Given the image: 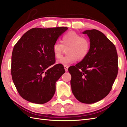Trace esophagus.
<instances>
[{
    "mask_svg": "<svg viewBox=\"0 0 127 127\" xmlns=\"http://www.w3.org/2000/svg\"><path fill=\"white\" fill-rule=\"evenodd\" d=\"M64 69H65V71H68V68H69V66H68V65H64Z\"/></svg>",
    "mask_w": 127,
    "mask_h": 127,
    "instance_id": "34e87169",
    "label": "esophagus"
}]
</instances>
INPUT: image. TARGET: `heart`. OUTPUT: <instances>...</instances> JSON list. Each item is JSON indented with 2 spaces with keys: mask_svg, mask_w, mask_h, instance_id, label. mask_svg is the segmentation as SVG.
<instances>
[{
  "mask_svg": "<svg viewBox=\"0 0 127 127\" xmlns=\"http://www.w3.org/2000/svg\"><path fill=\"white\" fill-rule=\"evenodd\" d=\"M67 55L58 61L63 65L74 63L77 59L82 61L88 56L90 51L91 44L87 37L75 32H69L62 36L61 44L55 42L52 46V52L57 59L61 58L64 48Z\"/></svg>",
  "mask_w": 127,
  "mask_h": 127,
  "instance_id": "1",
  "label": "heart"
}]
</instances>
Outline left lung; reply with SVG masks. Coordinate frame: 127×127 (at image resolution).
Returning a JSON list of instances; mask_svg holds the SVG:
<instances>
[{
  "instance_id": "1",
  "label": "left lung",
  "mask_w": 127,
  "mask_h": 127,
  "mask_svg": "<svg viewBox=\"0 0 127 127\" xmlns=\"http://www.w3.org/2000/svg\"><path fill=\"white\" fill-rule=\"evenodd\" d=\"M90 39L89 54L75 66L69 68L72 93L78 100L92 104L104 98L111 91L118 70L115 45L96 29L87 30Z\"/></svg>"
}]
</instances>
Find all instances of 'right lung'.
<instances>
[{
  "label": "right lung",
  "mask_w": 127,
  "mask_h": 127,
  "mask_svg": "<svg viewBox=\"0 0 127 127\" xmlns=\"http://www.w3.org/2000/svg\"><path fill=\"white\" fill-rule=\"evenodd\" d=\"M68 29L32 28L14 46L11 72L15 87L24 99L41 104L52 99L56 81L65 72L62 64L54 65L52 46ZM52 65H54L50 68Z\"/></svg>",
  "instance_id": "obj_1"
}]
</instances>
